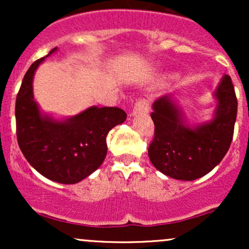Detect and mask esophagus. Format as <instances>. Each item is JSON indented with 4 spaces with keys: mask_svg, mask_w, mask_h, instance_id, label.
Returning <instances> with one entry per match:
<instances>
[{
    "mask_svg": "<svg viewBox=\"0 0 249 249\" xmlns=\"http://www.w3.org/2000/svg\"><path fill=\"white\" fill-rule=\"evenodd\" d=\"M148 108H150V103H148L147 99L142 98V99H139L136 104H134V107L132 108V115L136 116V115H138V113L147 112Z\"/></svg>",
    "mask_w": 249,
    "mask_h": 249,
    "instance_id": "1",
    "label": "esophagus"
}]
</instances>
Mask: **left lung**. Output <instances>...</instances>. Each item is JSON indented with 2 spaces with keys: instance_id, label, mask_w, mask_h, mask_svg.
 Segmentation results:
<instances>
[{
  "instance_id": "1",
  "label": "left lung",
  "mask_w": 249,
  "mask_h": 249,
  "mask_svg": "<svg viewBox=\"0 0 249 249\" xmlns=\"http://www.w3.org/2000/svg\"><path fill=\"white\" fill-rule=\"evenodd\" d=\"M218 107L211 122L191 127L170 96L153 103L154 137L148 157L161 173L178 180H196L213 170L233 139L238 99L231 77L225 75L214 92Z\"/></svg>"
}]
</instances>
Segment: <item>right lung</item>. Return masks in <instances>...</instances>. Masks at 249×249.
I'll return each mask as SVG.
<instances>
[{
	"instance_id": "obj_1",
	"label": "right lung",
	"mask_w": 249,
	"mask_h": 249,
	"mask_svg": "<svg viewBox=\"0 0 249 249\" xmlns=\"http://www.w3.org/2000/svg\"><path fill=\"white\" fill-rule=\"evenodd\" d=\"M45 57L31 64L17 93V142L28 162L43 177L76 184L101 166L107 152L108 131L124 123L126 113L119 107H91L65 121L42 115L34 99L33 78Z\"/></svg>"
}]
</instances>
